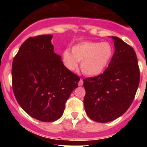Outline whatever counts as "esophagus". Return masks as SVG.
I'll return each instance as SVG.
<instances>
[{"instance_id":"esophagus-1","label":"esophagus","mask_w":147,"mask_h":147,"mask_svg":"<svg viewBox=\"0 0 147 147\" xmlns=\"http://www.w3.org/2000/svg\"><path fill=\"white\" fill-rule=\"evenodd\" d=\"M78 85H79V86H82V85H83V80H80V82H79V83H78Z\"/></svg>"}]
</instances>
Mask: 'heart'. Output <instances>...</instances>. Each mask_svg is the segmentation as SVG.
I'll list each match as a JSON object with an SVG mask.
<instances>
[{"mask_svg": "<svg viewBox=\"0 0 147 147\" xmlns=\"http://www.w3.org/2000/svg\"><path fill=\"white\" fill-rule=\"evenodd\" d=\"M113 55V49L108 42L84 41L62 52L63 63L70 71L77 68L81 62V69L85 75L97 76L102 74L110 63Z\"/></svg>", "mask_w": 147, "mask_h": 147, "instance_id": "heart-1", "label": "heart"}]
</instances>
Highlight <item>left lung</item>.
I'll use <instances>...</instances> for the list:
<instances>
[{"label": "left lung", "instance_id": "1", "mask_svg": "<svg viewBox=\"0 0 147 147\" xmlns=\"http://www.w3.org/2000/svg\"><path fill=\"white\" fill-rule=\"evenodd\" d=\"M115 52L102 74L84 79V105L88 117L99 123L118 119L128 110L140 82V71L134 49L112 36Z\"/></svg>", "mask_w": 147, "mask_h": 147}]
</instances>
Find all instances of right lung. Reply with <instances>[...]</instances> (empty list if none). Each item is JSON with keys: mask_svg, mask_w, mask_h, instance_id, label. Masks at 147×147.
<instances>
[{"mask_svg": "<svg viewBox=\"0 0 147 147\" xmlns=\"http://www.w3.org/2000/svg\"><path fill=\"white\" fill-rule=\"evenodd\" d=\"M52 37L46 34L27 39L11 68L13 92L18 104L30 116L43 122L62 116L66 101L80 80L54 52Z\"/></svg>", "mask_w": 147, "mask_h": 147, "instance_id": "1", "label": "right lung"}]
</instances>
